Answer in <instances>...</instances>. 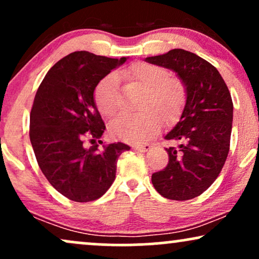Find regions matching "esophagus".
I'll list each match as a JSON object with an SVG mask.
<instances>
[{"mask_svg": "<svg viewBox=\"0 0 259 259\" xmlns=\"http://www.w3.org/2000/svg\"><path fill=\"white\" fill-rule=\"evenodd\" d=\"M133 148L135 150H139V152H148V150L152 148V146L146 143V145H135L133 146Z\"/></svg>", "mask_w": 259, "mask_h": 259, "instance_id": "obj_1", "label": "esophagus"}]
</instances>
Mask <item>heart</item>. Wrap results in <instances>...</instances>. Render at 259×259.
Masks as SVG:
<instances>
[{
	"mask_svg": "<svg viewBox=\"0 0 259 259\" xmlns=\"http://www.w3.org/2000/svg\"><path fill=\"white\" fill-rule=\"evenodd\" d=\"M145 88L136 113H123L110 124V133L126 142H142L159 132L161 120L175 122L185 104L186 91L179 78L169 76L168 70L159 65L137 62L118 74ZM98 110L111 118L122 107L118 91V80L114 74L106 75L94 91Z\"/></svg>",
	"mask_w": 259,
	"mask_h": 259,
	"instance_id": "b5f03b06",
	"label": "heart"
}]
</instances>
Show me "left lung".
I'll list each match as a JSON object with an SVG mask.
<instances>
[{
	"label": "left lung",
	"mask_w": 259,
	"mask_h": 259,
	"mask_svg": "<svg viewBox=\"0 0 259 259\" xmlns=\"http://www.w3.org/2000/svg\"><path fill=\"white\" fill-rule=\"evenodd\" d=\"M145 61L175 71L186 91L181 119L165 136L178 146L166 148L167 166L153 173L152 183L165 198H195L215 182L230 152L231 93L217 68L194 52L173 49Z\"/></svg>",
	"instance_id": "left-lung-1"
}]
</instances>
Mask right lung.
Instances as JSON below:
<instances>
[{
	"instance_id": "right-lung-1",
	"label": "right lung",
	"mask_w": 259,
	"mask_h": 259,
	"mask_svg": "<svg viewBox=\"0 0 259 259\" xmlns=\"http://www.w3.org/2000/svg\"><path fill=\"white\" fill-rule=\"evenodd\" d=\"M126 61L75 51L58 61L39 86L29 116V140L42 175L75 202L101 197L116 178L117 160L130 147L98 148L105 124L94 101L97 84ZM90 139L91 147L85 146ZM103 143V141H98Z\"/></svg>"
}]
</instances>
